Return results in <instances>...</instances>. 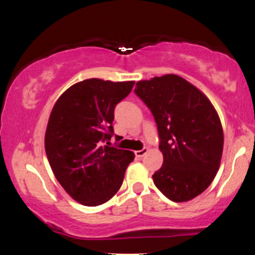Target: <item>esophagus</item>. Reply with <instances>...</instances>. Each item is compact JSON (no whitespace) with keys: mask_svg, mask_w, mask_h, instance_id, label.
Listing matches in <instances>:
<instances>
[{"mask_svg":"<svg viewBox=\"0 0 255 255\" xmlns=\"http://www.w3.org/2000/svg\"><path fill=\"white\" fill-rule=\"evenodd\" d=\"M147 152H148V149H147V148H142V149H140V151H135V157L136 158H142Z\"/></svg>","mask_w":255,"mask_h":255,"instance_id":"esophagus-1","label":"esophagus"}]
</instances>
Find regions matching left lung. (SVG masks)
Listing matches in <instances>:
<instances>
[{"label": "left lung", "mask_w": 255, "mask_h": 255, "mask_svg": "<svg viewBox=\"0 0 255 255\" xmlns=\"http://www.w3.org/2000/svg\"><path fill=\"white\" fill-rule=\"evenodd\" d=\"M135 94L157 124L162 166L153 182L168 199L188 202L215 178L223 152V129L205 95L177 75L136 83Z\"/></svg>", "instance_id": "left-lung-1"}]
</instances>
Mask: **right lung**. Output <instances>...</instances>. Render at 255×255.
Masks as SVG:
<instances>
[{"mask_svg":"<svg viewBox=\"0 0 255 255\" xmlns=\"http://www.w3.org/2000/svg\"><path fill=\"white\" fill-rule=\"evenodd\" d=\"M134 83L85 79L64 91L52 109L46 155L60 185L83 205L109 201L134 160L133 152L110 147L109 142L115 106L128 96Z\"/></svg>","mask_w":255,"mask_h":255,"instance_id":"right-lung-1","label":"right lung"}]
</instances>
